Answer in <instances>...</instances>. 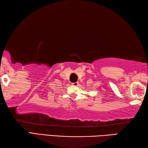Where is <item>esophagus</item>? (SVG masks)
Returning a JSON list of instances; mask_svg holds the SVG:
<instances>
[{
    "instance_id": "esophagus-1",
    "label": "esophagus",
    "mask_w": 148,
    "mask_h": 148,
    "mask_svg": "<svg viewBox=\"0 0 148 148\" xmlns=\"http://www.w3.org/2000/svg\"><path fill=\"white\" fill-rule=\"evenodd\" d=\"M72 84L73 86H79V83H78V82H76V83H72Z\"/></svg>"
}]
</instances>
